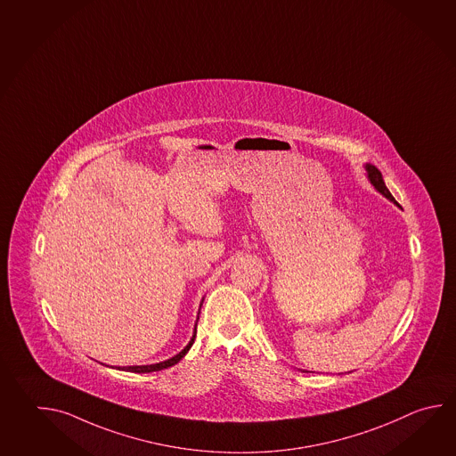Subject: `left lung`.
I'll list each match as a JSON object with an SVG mask.
<instances>
[{
  "mask_svg": "<svg viewBox=\"0 0 456 456\" xmlns=\"http://www.w3.org/2000/svg\"><path fill=\"white\" fill-rule=\"evenodd\" d=\"M365 172H367V178H369V182L372 183L373 188H375L379 193L385 196L387 200H390L393 203H396V201H395V198L391 196L390 190L387 188L385 182H383L380 170L375 167V166H372V164H365Z\"/></svg>",
  "mask_w": 456,
  "mask_h": 456,
  "instance_id": "1",
  "label": "left lung"
}]
</instances>
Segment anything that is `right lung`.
<instances>
[{
  "label": "right lung",
  "mask_w": 456,
  "mask_h": 456,
  "mask_svg": "<svg viewBox=\"0 0 456 456\" xmlns=\"http://www.w3.org/2000/svg\"><path fill=\"white\" fill-rule=\"evenodd\" d=\"M205 300V298H203ZM201 308V305H200ZM198 320H200V314L196 316V323H198ZM196 323L195 330H193V336H191V339H190V343L186 344L185 347L177 354V355H174V357H170L167 361H164V362L159 363H151V365H130V367H117L118 370H126V372H134V373H149V372H158V370H162V369H167V367H172V365H175V363L180 362L183 357H185L186 353L190 351V347L193 346L195 343L196 338Z\"/></svg>",
  "instance_id": "1"
}]
</instances>
